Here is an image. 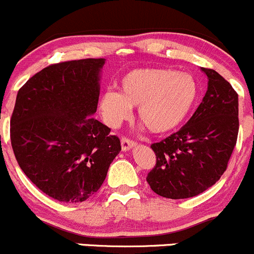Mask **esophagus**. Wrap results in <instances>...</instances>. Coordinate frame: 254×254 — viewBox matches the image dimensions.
<instances>
[{
  "label": "esophagus",
  "mask_w": 254,
  "mask_h": 254,
  "mask_svg": "<svg viewBox=\"0 0 254 254\" xmlns=\"http://www.w3.org/2000/svg\"><path fill=\"white\" fill-rule=\"evenodd\" d=\"M135 145V142L133 139H129L127 137H122L121 138V146H122V150H129L132 146Z\"/></svg>",
  "instance_id": "1"
}]
</instances>
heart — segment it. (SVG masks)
I'll use <instances>...</instances> for the list:
<instances>
[{"instance_id":"heart-1","label":"heart","mask_w":254,"mask_h":254,"mask_svg":"<svg viewBox=\"0 0 254 254\" xmlns=\"http://www.w3.org/2000/svg\"><path fill=\"white\" fill-rule=\"evenodd\" d=\"M199 96V84L190 73L169 68H135L120 82V93L106 90L100 111L110 126H117L138 108V119L155 134L176 129L190 116Z\"/></svg>"}]
</instances>
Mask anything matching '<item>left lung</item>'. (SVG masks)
<instances>
[{
	"instance_id": "left-lung-1",
	"label": "left lung",
	"mask_w": 254,
	"mask_h": 254,
	"mask_svg": "<svg viewBox=\"0 0 254 254\" xmlns=\"http://www.w3.org/2000/svg\"><path fill=\"white\" fill-rule=\"evenodd\" d=\"M208 90L190 121L161 142L151 144L155 166L146 182L171 199L204 192L226 171L239 134V96L214 69L204 68Z\"/></svg>"
}]
</instances>
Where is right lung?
<instances>
[{
	"instance_id": "right-lung-1",
	"label": "right lung",
	"mask_w": 254,
	"mask_h": 254,
	"mask_svg": "<svg viewBox=\"0 0 254 254\" xmlns=\"http://www.w3.org/2000/svg\"><path fill=\"white\" fill-rule=\"evenodd\" d=\"M104 64V59L52 64L17 94L10 117L13 153L28 179L59 202L87 200L121 151L119 137L91 116Z\"/></svg>"
}]
</instances>
